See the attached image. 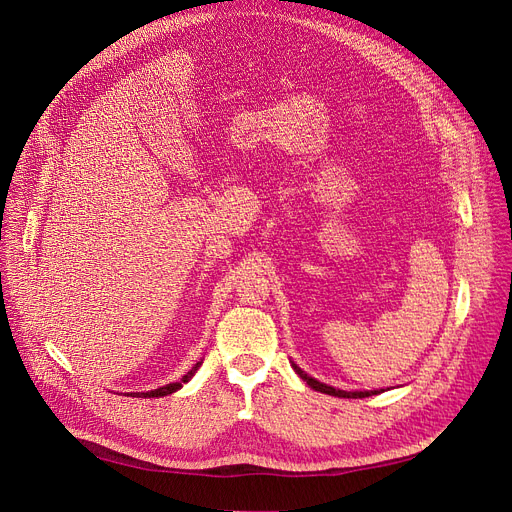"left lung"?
<instances>
[{"instance_id": "1", "label": "left lung", "mask_w": 512, "mask_h": 512, "mask_svg": "<svg viewBox=\"0 0 512 512\" xmlns=\"http://www.w3.org/2000/svg\"><path fill=\"white\" fill-rule=\"evenodd\" d=\"M292 367H294V371H297V373L301 375V378H303L313 390L330 394V396H338V398H367V396H371V394H380L378 390H371V392H344V390H336V388H332V386H328V384H321V382L309 378V375H307L301 367L294 365V363H292Z\"/></svg>"}]
</instances>
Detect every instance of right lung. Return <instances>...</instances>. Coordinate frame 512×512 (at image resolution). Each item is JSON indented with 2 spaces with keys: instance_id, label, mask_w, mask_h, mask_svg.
I'll return each instance as SVG.
<instances>
[{
  "instance_id": "right-lung-1",
  "label": "right lung",
  "mask_w": 512,
  "mask_h": 512,
  "mask_svg": "<svg viewBox=\"0 0 512 512\" xmlns=\"http://www.w3.org/2000/svg\"><path fill=\"white\" fill-rule=\"evenodd\" d=\"M203 361H199L191 371H188L186 375H182V380L180 382H172V384H166V386H161V388H157V390H151V392H132L130 396H137V398H157V396H168V394H172V392H176L178 388H182V384L184 382H188L193 378V373L199 369V365H201Z\"/></svg>"
}]
</instances>
